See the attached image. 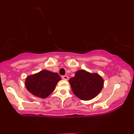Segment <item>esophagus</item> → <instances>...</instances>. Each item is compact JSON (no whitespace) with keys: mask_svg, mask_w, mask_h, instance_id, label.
<instances>
[{"mask_svg":"<svg viewBox=\"0 0 134 134\" xmlns=\"http://www.w3.org/2000/svg\"><path fill=\"white\" fill-rule=\"evenodd\" d=\"M62 77L63 80H69V77L67 76H63Z\"/></svg>","mask_w":134,"mask_h":134,"instance_id":"obj_1","label":"esophagus"}]
</instances>
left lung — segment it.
I'll return each instance as SVG.
<instances>
[{"label":"left lung","instance_id":"left-lung-1","mask_svg":"<svg viewBox=\"0 0 134 134\" xmlns=\"http://www.w3.org/2000/svg\"><path fill=\"white\" fill-rule=\"evenodd\" d=\"M72 92L80 99L89 100L94 98L104 87V79L98 73H91L84 69L76 71L69 80Z\"/></svg>","mask_w":134,"mask_h":134}]
</instances>
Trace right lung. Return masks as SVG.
Returning <instances> with one entry per match:
<instances>
[{
  "label": "right lung",
  "mask_w": 134,
  "mask_h": 134,
  "mask_svg": "<svg viewBox=\"0 0 134 134\" xmlns=\"http://www.w3.org/2000/svg\"><path fill=\"white\" fill-rule=\"evenodd\" d=\"M61 79L57 72L44 69L27 76L25 78V86L31 94L44 99L54 91L57 84Z\"/></svg>",
  "instance_id": "1"
}]
</instances>
